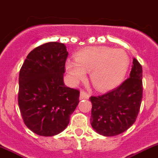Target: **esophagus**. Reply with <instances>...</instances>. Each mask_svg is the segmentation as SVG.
I'll list each match as a JSON object with an SVG mask.
<instances>
[{
	"label": "esophagus",
	"mask_w": 158,
	"mask_h": 158,
	"mask_svg": "<svg viewBox=\"0 0 158 158\" xmlns=\"http://www.w3.org/2000/svg\"><path fill=\"white\" fill-rule=\"evenodd\" d=\"M89 94L85 91H81L80 92V99H89Z\"/></svg>",
	"instance_id": "obj_1"
}]
</instances>
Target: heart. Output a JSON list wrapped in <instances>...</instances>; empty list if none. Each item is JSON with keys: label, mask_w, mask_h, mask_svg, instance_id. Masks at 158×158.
<instances>
[{"label": "heart", "mask_w": 158, "mask_h": 158, "mask_svg": "<svg viewBox=\"0 0 158 158\" xmlns=\"http://www.w3.org/2000/svg\"><path fill=\"white\" fill-rule=\"evenodd\" d=\"M129 55L122 49L95 47L76 53L75 61L68 60L65 69L75 82L83 80L89 72L91 83L99 91L117 86L126 76L129 66Z\"/></svg>", "instance_id": "obj_1"}]
</instances>
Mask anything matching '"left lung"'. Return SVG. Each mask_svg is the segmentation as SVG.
Returning <instances> with one entry per match:
<instances>
[{
    "label": "left lung",
    "instance_id": "1",
    "mask_svg": "<svg viewBox=\"0 0 158 158\" xmlns=\"http://www.w3.org/2000/svg\"><path fill=\"white\" fill-rule=\"evenodd\" d=\"M142 79V66L133 58L129 78L112 91L90 97V123L97 133L114 136L133 125L143 98Z\"/></svg>",
    "mask_w": 158,
    "mask_h": 158
}]
</instances>
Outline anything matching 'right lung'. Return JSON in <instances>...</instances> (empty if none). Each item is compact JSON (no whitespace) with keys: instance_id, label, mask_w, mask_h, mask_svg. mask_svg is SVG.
<instances>
[{"instance_id":"obj_1","label":"right lung","mask_w":158,"mask_h":158,"mask_svg":"<svg viewBox=\"0 0 158 158\" xmlns=\"http://www.w3.org/2000/svg\"><path fill=\"white\" fill-rule=\"evenodd\" d=\"M68 54L64 44L46 43L28 54L19 72L20 112L25 125L39 135L62 132L79 102V91L64 83Z\"/></svg>"}]
</instances>
